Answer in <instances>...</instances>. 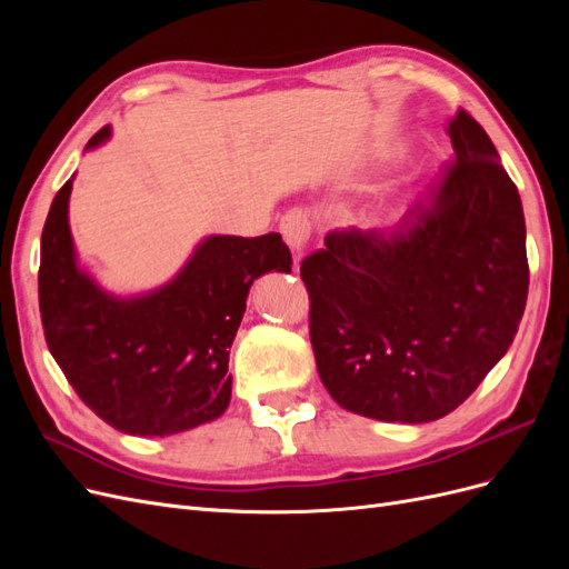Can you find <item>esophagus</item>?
<instances>
[{
	"instance_id": "1",
	"label": "esophagus",
	"mask_w": 569,
	"mask_h": 569,
	"mask_svg": "<svg viewBox=\"0 0 569 569\" xmlns=\"http://www.w3.org/2000/svg\"><path fill=\"white\" fill-rule=\"evenodd\" d=\"M280 232L291 249L301 251L308 244V239H311V220H308L306 211L291 209L280 220Z\"/></svg>"
}]
</instances>
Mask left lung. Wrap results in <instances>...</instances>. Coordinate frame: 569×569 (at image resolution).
Listing matches in <instances>:
<instances>
[{"mask_svg": "<svg viewBox=\"0 0 569 569\" xmlns=\"http://www.w3.org/2000/svg\"><path fill=\"white\" fill-rule=\"evenodd\" d=\"M453 161L408 234L332 232L301 261L318 375L363 418L449 416L518 332L529 263L518 187L465 111L449 123Z\"/></svg>", "mask_w": 569, "mask_h": 569, "instance_id": "obj_1", "label": "left lung"}]
</instances>
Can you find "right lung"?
<instances>
[{"instance_id":"add662e5","label":"right lung","mask_w":569,"mask_h":569,"mask_svg":"<svg viewBox=\"0 0 569 569\" xmlns=\"http://www.w3.org/2000/svg\"><path fill=\"white\" fill-rule=\"evenodd\" d=\"M111 134L101 128L88 149ZM68 180L42 230L38 295L47 347L82 403L118 432L168 437L216 420L232 393L228 358L258 274L291 270L278 232L209 237L153 295L113 299L76 266Z\"/></svg>"}]
</instances>
